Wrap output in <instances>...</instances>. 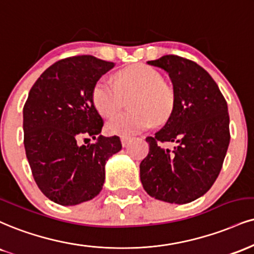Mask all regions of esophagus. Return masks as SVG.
Returning a JSON list of instances; mask_svg holds the SVG:
<instances>
[{
	"instance_id": "obj_1",
	"label": "esophagus",
	"mask_w": 254,
	"mask_h": 254,
	"mask_svg": "<svg viewBox=\"0 0 254 254\" xmlns=\"http://www.w3.org/2000/svg\"><path fill=\"white\" fill-rule=\"evenodd\" d=\"M121 142H122V145H123V146H127V145H129V143L131 142V138H129V137H122Z\"/></svg>"
}]
</instances>
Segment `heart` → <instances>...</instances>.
I'll return each mask as SVG.
<instances>
[{
	"label": "heart",
	"mask_w": 254,
	"mask_h": 254,
	"mask_svg": "<svg viewBox=\"0 0 254 254\" xmlns=\"http://www.w3.org/2000/svg\"><path fill=\"white\" fill-rule=\"evenodd\" d=\"M135 93L130 100L132 111L121 114L106 124L111 135L131 136L149 129L155 121L169 119L175 108V93L163 82L161 73L152 67L137 64L116 74V82L102 77L91 92L93 106L104 117H112L123 103V96Z\"/></svg>",
	"instance_id": "heart-1"
}]
</instances>
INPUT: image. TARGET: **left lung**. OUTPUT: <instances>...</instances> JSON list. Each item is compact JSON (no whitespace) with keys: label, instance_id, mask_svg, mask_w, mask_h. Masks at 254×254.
<instances>
[{"label":"left lung","instance_id":"obj_1","mask_svg":"<svg viewBox=\"0 0 254 254\" xmlns=\"http://www.w3.org/2000/svg\"><path fill=\"white\" fill-rule=\"evenodd\" d=\"M172 79L175 108L139 164L140 182L151 197L188 203L209 190L218 179L230 144L227 103L214 79L194 61L164 56L148 61ZM175 142L164 149L163 142Z\"/></svg>","mask_w":254,"mask_h":254}]
</instances>
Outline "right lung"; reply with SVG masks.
Returning a JSON list of instances; mask_svg holds the SVG:
<instances>
[{"label": "right lung", "instance_id": "right-lung-1", "mask_svg": "<svg viewBox=\"0 0 254 254\" xmlns=\"http://www.w3.org/2000/svg\"><path fill=\"white\" fill-rule=\"evenodd\" d=\"M114 66L92 56L57 61L35 81L23 106V143L33 177L61 206L97 196L106 161L122 149L118 136L99 135L104 122L91 99L94 82ZM88 136L96 142L86 146Z\"/></svg>", "mask_w": 254, "mask_h": 254}]
</instances>
